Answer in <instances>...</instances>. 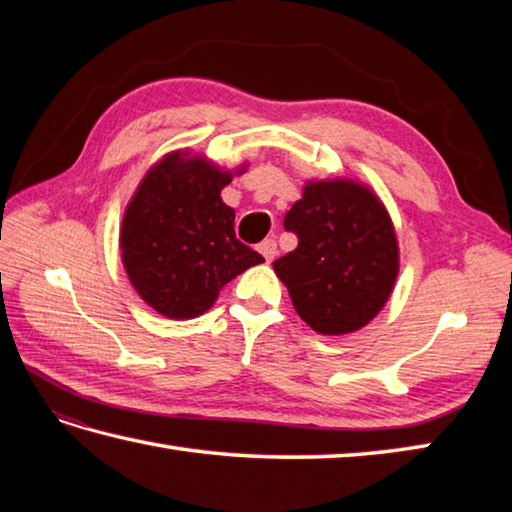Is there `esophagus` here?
I'll return each mask as SVG.
<instances>
[{
  "label": "esophagus",
  "mask_w": 512,
  "mask_h": 512,
  "mask_svg": "<svg viewBox=\"0 0 512 512\" xmlns=\"http://www.w3.org/2000/svg\"><path fill=\"white\" fill-rule=\"evenodd\" d=\"M257 250H259V253H262V257L266 259V262H273L275 255H277V242H275L273 237H268V239H264L262 244L257 246Z\"/></svg>",
  "instance_id": "1"
}]
</instances>
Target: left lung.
Returning a JSON list of instances; mask_svg holds the SVG:
<instances>
[{"instance_id": "8db88e82", "label": "left lung", "mask_w": 512, "mask_h": 512, "mask_svg": "<svg viewBox=\"0 0 512 512\" xmlns=\"http://www.w3.org/2000/svg\"><path fill=\"white\" fill-rule=\"evenodd\" d=\"M284 226L299 246L273 268L299 317L325 336L365 328L400 270L396 228L376 191L350 178L308 180Z\"/></svg>"}]
</instances>
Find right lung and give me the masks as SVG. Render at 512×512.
Instances as JSON below:
<instances>
[{
  "label": "right lung",
  "mask_w": 512,
  "mask_h": 512,
  "mask_svg": "<svg viewBox=\"0 0 512 512\" xmlns=\"http://www.w3.org/2000/svg\"><path fill=\"white\" fill-rule=\"evenodd\" d=\"M191 149H173L149 167L121 224V259L129 284L167 319H195L220 290L264 257L235 237V211L222 189L242 176Z\"/></svg>",
  "instance_id": "right-lung-1"
}]
</instances>
